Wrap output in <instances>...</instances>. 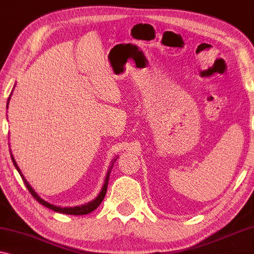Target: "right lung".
Segmentation results:
<instances>
[{
    "label": "right lung",
    "instance_id": "right-lung-1",
    "mask_svg": "<svg viewBox=\"0 0 254 254\" xmlns=\"http://www.w3.org/2000/svg\"><path fill=\"white\" fill-rule=\"evenodd\" d=\"M11 159H12L13 164H15V166H16L17 171H18V172L20 173V170H19L18 166H17L15 159H13V157H11ZM116 161H117V159H116ZM112 164H114V163H112ZM112 166H113V165H112ZM110 172H111V171H109V173H107V175H106L105 183H104L103 189H102V190H100L99 195L97 196L95 200L91 201V202L86 203V204H83V206H79V207H70V208H69V207H68V208H61V207H58V206H53V204L48 203V202H46V201H45V200L40 199V197L37 195V193L34 192V190H32V187H31V186L29 185V183H27L26 180L24 179V177H23L22 173H20V176H22V179L24 180V184H25V185H26L27 190H29V192L31 193V195H32V196L34 197V199H36V200L38 201V202L41 203V204H44L45 207L50 208V209L54 210V211H58V213H61V214H67V215H86V214L91 213V211H93L95 209H97V208L99 207V204L102 203V201L104 200V197H105V194H106V190H107V185H109V178H110L109 176H110Z\"/></svg>",
    "mask_w": 254,
    "mask_h": 254
}]
</instances>
